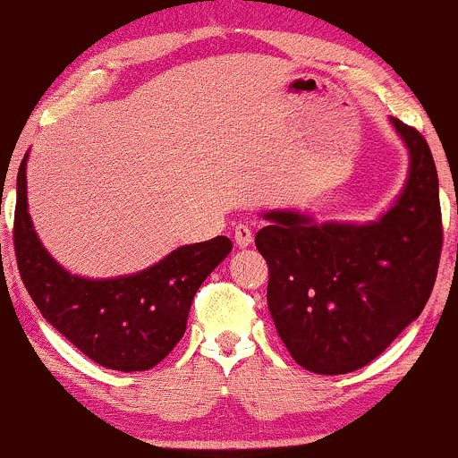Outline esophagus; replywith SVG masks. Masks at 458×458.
<instances>
[{"instance_id":"esophagus-1","label":"esophagus","mask_w":458,"mask_h":458,"mask_svg":"<svg viewBox=\"0 0 458 458\" xmlns=\"http://www.w3.org/2000/svg\"><path fill=\"white\" fill-rule=\"evenodd\" d=\"M234 243L239 247H247L254 243V233H251V228H247V225L239 224L234 225Z\"/></svg>"}]
</instances>
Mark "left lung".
<instances>
[{"label":"left lung","instance_id":"8db88e82","mask_svg":"<svg viewBox=\"0 0 458 458\" xmlns=\"http://www.w3.org/2000/svg\"><path fill=\"white\" fill-rule=\"evenodd\" d=\"M392 124L409 148V176L390 211L370 224L320 225L271 211L256 234L277 334L317 375L370 364L420 317L435 286L444 245L437 167L420 131Z\"/></svg>","mask_w":458,"mask_h":458}]
</instances>
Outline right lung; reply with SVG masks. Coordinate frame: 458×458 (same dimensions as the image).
Wrapping results in <instances>:
<instances>
[{
    "mask_svg": "<svg viewBox=\"0 0 458 458\" xmlns=\"http://www.w3.org/2000/svg\"><path fill=\"white\" fill-rule=\"evenodd\" d=\"M25 163L17 176L14 256L36 308L83 355L109 370H148L170 355L187 327L199 284L233 250L228 236L182 245L165 259L114 280L71 276L51 259L28 213Z\"/></svg>",
    "mask_w": 458,
    "mask_h": 458,
    "instance_id": "obj_1",
    "label": "right lung"
}]
</instances>
